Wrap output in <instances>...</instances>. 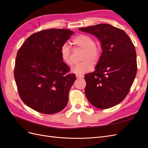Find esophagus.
Returning <instances> with one entry per match:
<instances>
[{"label": "esophagus", "instance_id": "obj_1", "mask_svg": "<svg viewBox=\"0 0 148 148\" xmlns=\"http://www.w3.org/2000/svg\"><path fill=\"white\" fill-rule=\"evenodd\" d=\"M76 77H77V78L84 77V75H81V74H77V75H76Z\"/></svg>", "mask_w": 148, "mask_h": 148}]
</instances>
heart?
<instances>
[{
	"label": "heart",
	"mask_w": 148,
	"mask_h": 148,
	"mask_svg": "<svg viewBox=\"0 0 148 148\" xmlns=\"http://www.w3.org/2000/svg\"><path fill=\"white\" fill-rule=\"evenodd\" d=\"M72 43L76 47L84 49L85 51L82 58L84 61L72 67V73L75 74H82L92 70L94 66L93 62H97L101 55L100 49L95 45L94 40L89 35L80 34L72 40ZM71 54L70 46L67 43L63 44L60 49V56L62 61L68 66L73 64Z\"/></svg>",
	"instance_id": "heart-1"
}]
</instances>
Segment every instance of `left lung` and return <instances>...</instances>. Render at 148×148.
I'll return each instance as SVG.
<instances>
[{
    "instance_id": "obj_1",
    "label": "left lung",
    "mask_w": 148,
    "mask_h": 148,
    "mask_svg": "<svg viewBox=\"0 0 148 148\" xmlns=\"http://www.w3.org/2000/svg\"><path fill=\"white\" fill-rule=\"evenodd\" d=\"M101 42L102 53L93 73L87 74L85 94L94 107L107 109L127 95L137 73L136 53L128 35L106 23L79 28Z\"/></svg>"
}]
</instances>
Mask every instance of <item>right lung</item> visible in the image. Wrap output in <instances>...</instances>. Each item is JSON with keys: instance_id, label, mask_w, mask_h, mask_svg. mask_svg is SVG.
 Listing matches in <instances>:
<instances>
[{"instance_id": "1", "label": "right lung", "mask_w": 148, "mask_h": 148, "mask_svg": "<svg viewBox=\"0 0 148 148\" xmlns=\"http://www.w3.org/2000/svg\"><path fill=\"white\" fill-rule=\"evenodd\" d=\"M74 32L67 29H45L29 36L16 54L14 77L21 99L44 114L62 110L76 77L60 56L61 46Z\"/></svg>"}]
</instances>
